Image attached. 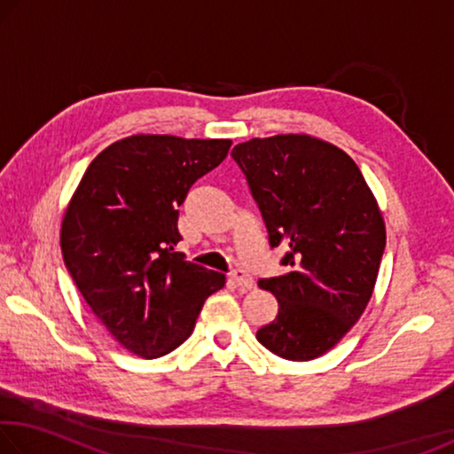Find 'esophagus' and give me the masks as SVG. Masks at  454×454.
Instances as JSON below:
<instances>
[{"label":"esophagus","instance_id":"esophagus-1","mask_svg":"<svg viewBox=\"0 0 454 454\" xmlns=\"http://www.w3.org/2000/svg\"><path fill=\"white\" fill-rule=\"evenodd\" d=\"M230 278L234 280V284L240 290H250L252 286H254V280H252V276L248 272H244V270H234L232 274H230Z\"/></svg>","mask_w":454,"mask_h":454}]
</instances>
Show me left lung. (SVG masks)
<instances>
[{
	"label": "left lung",
	"instance_id": "obj_1",
	"mask_svg": "<svg viewBox=\"0 0 454 454\" xmlns=\"http://www.w3.org/2000/svg\"><path fill=\"white\" fill-rule=\"evenodd\" d=\"M232 158L248 182L272 248H288L286 272L262 278L278 314L256 333L286 360L328 352L363 317L379 276L387 230L347 152L306 134L252 137Z\"/></svg>",
	"mask_w": 454,
	"mask_h": 454
}]
</instances>
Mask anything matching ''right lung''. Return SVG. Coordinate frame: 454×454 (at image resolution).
Wrapping results in <instances>:
<instances>
[{"mask_svg": "<svg viewBox=\"0 0 454 454\" xmlns=\"http://www.w3.org/2000/svg\"><path fill=\"white\" fill-rule=\"evenodd\" d=\"M232 140L136 134L88 166L61 220V254L91 312L126 350L164 356L194 330L226 276L188 262L174 246L178 208Z\"/></svg>", "mask_w": 454, "mask_h": 454, "instance_id": "add662e5", "label": "right lung"}]
</instances>
